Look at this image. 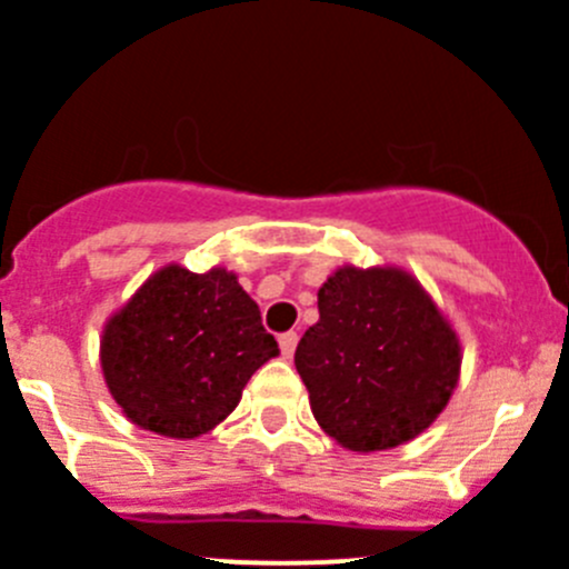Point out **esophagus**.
I'll list each match as a JSON object with an SVG mask.
<instances>
[{
	"label": "esophagus",
	"mask_w": 569,
	"mask_h": 569,
	"mask_svg": "<svg viewBox=\"0 0 569 569\" xmlns=\"http://www.w3.org/2000/svg\"><path fill=\"white\" fill-rule=\"evenodd\" d=\"M278 345H280V352H283V358L295 356V347H297V333H295V330H289V333H280Z\"/></svg>",
	"instance_id": "1"
}]
</instances>
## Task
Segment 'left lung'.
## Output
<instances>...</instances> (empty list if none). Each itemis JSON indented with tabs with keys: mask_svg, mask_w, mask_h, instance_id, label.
<instances>
[{
	"mask_svg": "<svg viewBox=\"0 0 569 569\" xmlns=\"http://www.w3.org/2000/svg\"><path fill=\"white\" fill-rule=\"evenodd\" d=\"M319 322L295 367L319 428L352 453L411 442L459 383L456 330L413 274L341 267L319 289Z\"/></svg>",
	"mask_w": 569,
	"mask_h": 569,
	"instance_id": "left-lung-1",
	"label": "left lung"
}]
</instances>
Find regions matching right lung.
<instances>
[{
	"label": "right lung",
	"mask_w": 569,
	"mask_h": 569,
	"mask_svg": "<svg viewBox=\"0 0 569 569\" xmlns=\"http://www.w3.org/2000/svg\"><path fill=\"white\" fill-rule=\"evenodd\" d=\"M278 352L233 272L169 263L104 322L99 361L132 425L197 439L239 406L252 372Z\"/></svg>",
	"instance_id": "1"
}]
</instances>
